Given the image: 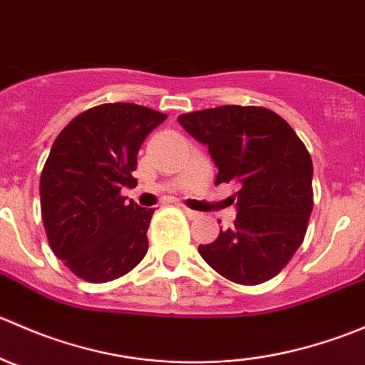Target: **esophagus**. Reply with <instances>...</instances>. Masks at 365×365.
<instances>
[{
	"label": "esophagus",
	"instance_id": "obj_1",
	"mask_svg": "<svg viewBox=\"0 0 365 365\" xmlns=\"http://www.w3.org/2000/svg\"><path fill=\"white\" fill-rule=\"evenodd\" d=\"M183 212H185V215L189 217V219H197V217L201 215L200 212H194V210H190V208H183Z\"/></svg>",
	"mask_w": 365,
	"mask_h": 365
}]
</instances>
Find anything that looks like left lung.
I'll return each instance as SVG.
<instances>
[{
	"instance_id": "1",
	"label": "left lung",
	"mask_w": 365,
	"mask_h": 365,
	"mask_svg": "<svg viewBox=\"0 0 365 365\" xmlns=\"http://www.w3.org/2000/svg\"><path fill=\"white\" fill-rule=\"evenodd\" d=\"M208 146L219 183H238L237 219L201 257L222 277L256 286L279 274L304 242L312 212V160L277 113L257 106H220L178 116Z\"/></svg>"
}]
</instances>
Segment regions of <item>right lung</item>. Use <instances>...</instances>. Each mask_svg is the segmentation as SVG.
<instances>
[{
    "instance_id": "1",
    "label": "right lung",
    "mask_w": 365,
    "mask_h": 365,
    "mask_svg": "<svg viewBox=\"0 0 365 365\" xmlns=\"http://www.w3.org/2000/svg\"><path fill=\"white\" fill-rule=\"evenodd\" d=\"M168 114L138 104H102L60 132L40 176L47 240L58 259L88 282L130 272L148 251L155 210L125 201L146 135Z\"/></svg>"
}]
</instances>
